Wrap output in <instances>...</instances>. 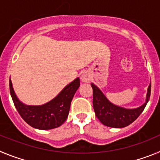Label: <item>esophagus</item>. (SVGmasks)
Returning <instances> with one entry per match:
<instances>
[{
    "label": "esophagus",
    "instance_id": "1",
    "mask_svg": "<svg viewBox=\"0 0 160 160\" xmlns=\"http://www.w3.org/2000/svg\"><path fill=\"white\" fill-rule=\"evenodd\" d=\"M81 80L84 83H88L90 81V76L87 72H84L81 75Z\"/></svg>",
    "mask_w": 160,
    "mask_h": 160
}]
</instances>
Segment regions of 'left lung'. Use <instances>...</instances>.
<instances>
[{
	"label": "left lung",
	"instance_id": "8db88e82",
	"mask_svg": "<svg viewBox=\"0 0 160 160\" xmlns=\"http://www.w3.org/2000/svg\"><path fill=\"white\" fill-rule=\"evenodd\" d=\"M93 89V108L96 117L103 125L110 128H121L128 126L139 117L146 107L151 95V83L148 86L146 100L143 105L136 108L128 109L109 101L100 90L94 83H91Z\"/></svg>",
	"mask_w": 160,
	"mask_h": 160
}]
</instances>
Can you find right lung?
I'll return each instance as SVG.
<instances>
[{"mask_svg": "<svg viewBox=\"0 0 160 160\" xmlns=\"http://www.w3.org/2000/svg\"><path fill=\"white\" fill-rule=\"evenodd\" d=\"M80 87L77 77L68 84L52 100L42 105H26L17 98L9 80L10 94L17 112L28 124L40 130H49L62 125L69 113L72 100Z\"/></svg>", "mask_w": 160, "mask_h": 160, "instance_id": "1", "label": "right lung"}]
</instances>
